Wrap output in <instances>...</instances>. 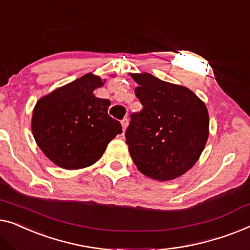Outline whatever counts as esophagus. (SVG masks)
<instances>
[{"instance_id":"obj_1","label":"esophagus","mask_w":250,"mask_h":250,"mask_svg":"<svg viewBox=\"0 0 250 250\" xmlns=\"http://www.w3.org/2000/svg\"><path fill=\"white\" fill-rule=\"evenodd\" d=\"M121 125H122V129L125 130L126 125H128V119H126V118L122 119V120H121Z\"/></svg>"}]
</instances>
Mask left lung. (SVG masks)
<instances>
[{
    "mask_svg": "<svg viewBox=\"0 0 250 250\" xmlns=\"http://www.w3.org/2000/svg\"><path fill=\"white\" fill-rule=\"evenodd\" d=\"M143 110L130 115L125 143L143 174L160 181L186 173L208 138V112L190 89L150 73L131 75Z\"/></svg>",
    "mask_w": 250,
    "mask_h": 250,
    "instance_id": "8db88e82",
    "label": "left lung"
}]
</instances>
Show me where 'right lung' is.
<instances>
[{"instance_id":"right-lung-1","label":"right lung","mask_w":250,"mask_h":250,"mask_svg":"<svg viewBox=\"0 0 250 250\" xmlns=\"http://www.w3.org/2000/svg\"><path fill=\"white\" fill-rule=\"evenodd\" d=\"M101 86L100 77L87 73L37 102L31 120L34 138L60 167L76 170L94 164L122 132L120 122L107 113L111 102L94 96Z\"/></svg>"}]
</instances>
